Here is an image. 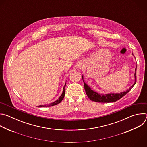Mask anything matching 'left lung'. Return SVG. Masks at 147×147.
<instances>
[{
    "mask_svg": "<svg viewBox=\"0 0 147 147\" xmlns=\"http://www.w3.org/2000/svg\"><path fill=\"white\" fill-rule=\"evenodd\" d=\"M133 55V53H132ZM136 70L137 67L135 69V74H134V78H135V81L133 84L126 90V91H124L121 93H117V94H100L98 92L94 91L92 90L87 84L83 80V76H82V78L84 82V89L86 91V92L88 96V97L90 99V100L96 102H101V103H109V102H115L120 98H121L123 96H124L125 95H126L134 87V86L136 83Z\"/></svg>",
    "mask_w": 147,
    "mask_h": 147,
    "instance_id": "obj_1",
    "label": "left lung"
}]
</instances>
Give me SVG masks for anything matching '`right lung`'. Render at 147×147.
Returning <instances> with one entry per match:
<instances>
[{
	"label": "right lung",
	"instance_id": "add662e5",
	"mask_svg": "<svg viewBox=\"0 0 147 147\" xmlns=\"http://www.w3.org/2000/svg\"><path fill=\"white\" fill-rule=\"evenodd\" d=\"M66 82L65 83V85L63 87V92L61 94V95H60V96L59 98V99L57 100H56V101L49 104V105H40V106H38V107H52V106H54V105H56L60 103L61 102V100L63 99L64 97H65V87H66Z\"/></svg>",
	"mask_w": 147,
	"mask_h": 147
}]
</instances>
